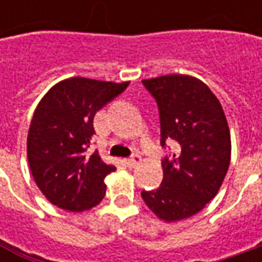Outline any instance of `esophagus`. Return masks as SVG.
I'll use <instances>...</instances> for the list:
<instances>
[{"label":"esophagus","instance_id":"34e87169","mask_svg":"<svg viewBox=\"0 0 262 262\" xmlns=\"http://www.w3.org/2000/svg\"><path fill=\"white\" fill-rule=\"evenodd\" d=\"M140 156L138 155H133V156L129 157V159H126V165L129 167H136L138 163H140Z\"/></svg>","mask_w":262,"mask_h":262}]
</instances>
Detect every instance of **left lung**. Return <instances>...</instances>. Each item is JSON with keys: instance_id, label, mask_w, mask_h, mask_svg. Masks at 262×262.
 <instances>
[{"instance_id": "left-lung-1", "label": "left lung", "mask_w": 262, "mask_h": 262, "mask_svg": "<svg viewBox=\"0 0 262 262\" xmlns=\"http://www.w3.org/2000/svg\"><path fill=\"white\" fill-rule=\"evenodd\" d=\"M160 116V144L178 143L162 160L159 188L141 191L147 207L167 223L201 211L219 192L230 165V133L219 99L195 77L170 74L143 80Z\"/></svg>"}]
</instances>
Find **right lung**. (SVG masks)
<instances>
[{"instance_id": "right-lung-1", "label": "right lung", "mask_w": 262, "mask_h": 262, "mask_svg": "<svg viewBox=\"0 0 262 262\" xmlns=\"http://www.w3.org/2000/svg\"><path fill=\"white\" fill-rule=\"evenodd\" d=\"M128 84L73 77L39 102L27 134V159L36 185L54 206L84 211L103 200L105 178L116 167L89 151L93 118Z\"/></svg>"}]
</instances>
